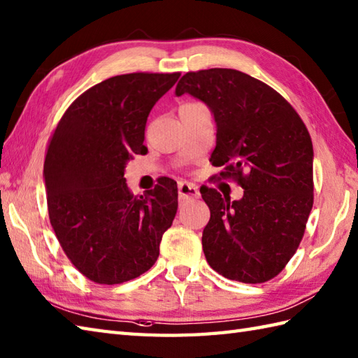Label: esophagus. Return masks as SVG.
Returning <instances> with one entry per match:
<instances>
[{"label":"esophagus","instance_id":"esophagus-1","mask_svg":"<svg viewBox=\"0 0 358 358\" xmlns=\"http://www.w3.org/2000/svg\"><path fill=\"white\" fill-rule=\"evenodd\" d=\"M178 195L180 199H199L200 192H199V187L192 183H187V181H181L178 183Z\"/></svg>","mask_w":358,"mask_h":358}]
</instances>
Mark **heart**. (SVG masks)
<instances>
[{"mask_svg":"<svg viewBox=\"0 0 358 358\" xmlns=\"http://www.w3.org/2000/svg\"><path fill=\"white\" fill-rule=\"evenodd\" d=\"M201 103H196V101H189V103H185V104H181L180 106V110L181 109H187V108H194V106H200Z\"/></svg>","mask_w":358,"mask_h":358,"instance_id":"heart-1","label":"heart"}]
</instances>
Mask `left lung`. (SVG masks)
Masks as SVG:
<instances>
[{"label": "left lung", "instance_id": "obj_1", "mask_svg": "<svg viewBox=\"0 0 358 358\" xmlns=\"http://www.w3.org/2000/svg\"><path fill=\"white\" fill-rule=\"evenodd\" d=\"M175 94L206 103L217 121L212 166L245 189L238 201L200 189L210 209L203 250L220 275L264 283L286 268L314 204L313 141L299 113L277 90L235 69L185 73Z\"/></svg>", "mask_w": 358, "mask_h": 358}]
</instances>
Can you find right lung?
<instances>
[{"mask_svg": "<svg viewBox=\"0 0 358 358\" xmlns=\"http://www.w3.org/2000/svg\"><path fill=\"white\" fill-rule=\"evenodd\" d=\"M180 72H134L83 92L58 121L44 158L49 220L71 263L98 285H121L149 271L178 209V189L162 177L143 195L124 167L144 155V129Z\"/></svg>", "mask_w": 358, "mask_h": 358, "instance_id": "right-lung-1", "label": "right lung"}]
</instances>
